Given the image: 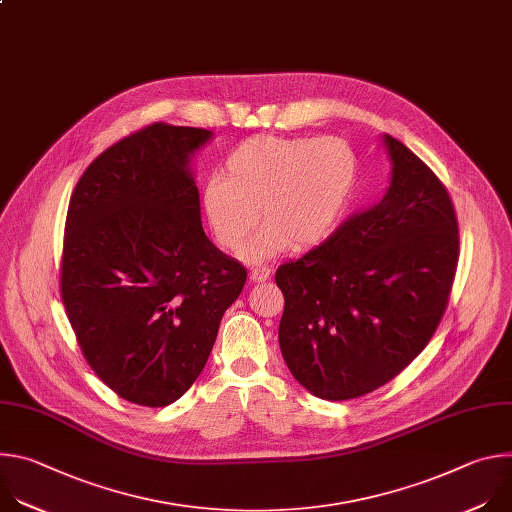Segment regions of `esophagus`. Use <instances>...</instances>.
<instances>
[{"label":"esophagus","mask_w":512,"mask_h":512,"mask_svg":"<svg viewBox=\"0 0 512 512\" xmlns=\"http://www.w3.org/2000/svg\"><path fill=\"white\" fill-rule=\"evenodd\" d=\"M269 275H271V267H269V265H257V267H253V269H251V273H249L251 281H255V283H259V281H267V279H269Z\"/></svg>","instance_id":"esophagus-1"}]
</instances>
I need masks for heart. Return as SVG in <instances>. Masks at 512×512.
Returning a JSON list of instances; mask_svg holds the SVG:
<instances>
[{
	"instance_id": "b5f03b06",
	"label": "heart",
	"mask_w": 512,
	"mask_h": 512,
	"mask_svg": "<svg viewBox=\"0 0 512 512\" xmlns=\"http://www.w3.org/2000/svg\"><path fill=\"white\" fill-rule=\"evenodd\" d=\"M358 180V160L346 139L257 135L229 154L202 192V208L216 243L265 259L287 247L322 243L342 221Z\"/></svg>"
}]
</instances>
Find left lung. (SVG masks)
I'll use <instances>...</instances> for the list:
<instances>
[{
    "mask_svg": "<svg viewBox=\"0 0 512 512\" xmlns=\"http://www.w3.org/2000/svg\"><path fill=\"white\" fill-rule=\"evenodd\" d=\"M385 143L393 178L383 200L275 271L285 364L328 401L373 393L407 369L440 326L456 277L448 188L399 139Z\"/></svg>",
    "mask_w": 512,
    "mask_h": 512,
    "instance_id": "obj_1",
    "label": "left lung"
}]
</instances>
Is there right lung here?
Here are the masks:
<instances>
[{
  "label": "right lung",
  "instance_id": "add662e5",
  "mask_svg": "<svg viewBox=\"0 0 512 512\" xmlns=\"http://www.w3.org/2000/svg\"><path fill=\"white\" fill-rule=\"evenodd\" d=\"M202 127L150 123L70 194L60 298L89 367L121 399L166 407L202 373L247 269L202 231L188 158Z\"/></svg>",
  "mask_w": 512,
  "mask_h": 512
}]
</instances>
